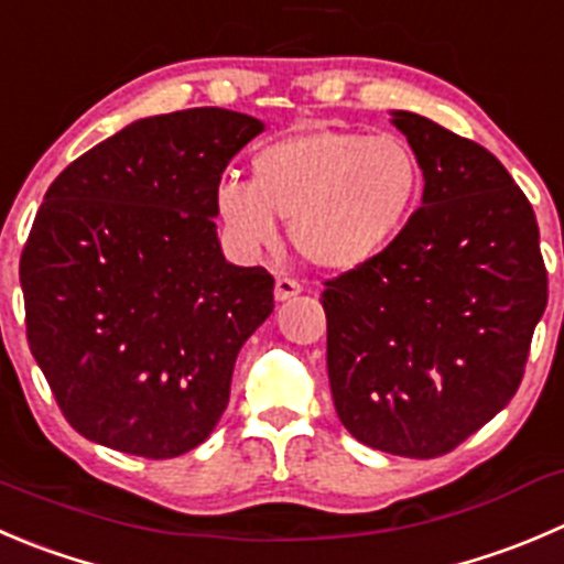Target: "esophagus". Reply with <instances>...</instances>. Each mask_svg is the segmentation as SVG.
<instances>
[{
  "label": "esophagus",
  "instance_id": "34e87169",
  "mask_svg": "<svg viewBox=\"0 0 564 564\" xmlns=\"http://www.w3.org/2000/svg\"><path fill=\"white\" fill-rule=\"evenodd\" d=\"M300 292H303V286H300L294 278H278V281H275V300H278V303H286V300L297 297Z\"/></svg>",
  "mask_w": 564,
  "mask_h": 564
}]
</instances>
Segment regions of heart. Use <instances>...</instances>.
<instances>
[{"label": "heart", "instance_id": "1", "mask_svg": "<svg viewBox=\"0 0 564 564\" xmlns=\"http://www.w3.org/2000/svg\"><path fill=\"white\" fill-rule=\"evenodd\" d=\"M421 165L397 134L314 129L253 156V176L223 178L215 209L245 253L278 245L289 223L294 248L319 270L349 272L386 253L413 220Z\"/></svg>", "mask_w": 564, "mask_h": 564}]
</instances>
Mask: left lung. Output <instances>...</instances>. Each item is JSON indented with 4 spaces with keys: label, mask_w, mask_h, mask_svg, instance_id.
<instances>
[{
    "label": "left lung",
    "mask_w": 564,
    "mask_h": 564,
    "mask_svg": "<svg viewBox=\"0 0 564 564\" xmlns=\"http://www.w3.org/2000/svg\"><path fill=\"white\" fill-rule=\"evenodd\" d=\"M391 123L419 156L421 209L327 281V377L352 438L427 460L516 397L549 275L532 204L488 149L404 109Z\"/></svg>",
    "instance_id": "obj_1"
}]
</instances>
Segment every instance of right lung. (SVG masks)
I'll use <instances>...</instances> for the list:
<instances>
[{"instance_id": "right-lung-1", "label": "right lung", "mask_w": 564, "mask_h": 564, "mask_svg": "<svg viewBox=\"0 0 564 564\" xmlns=\"http://www.w3.org/2000/svg\"><path fill=\"white\" fill-rule=\"evenodd\" d=\"M264 131L195 107L123 126L43 195L21 253L26 338L70 427L165 460L204 444L242 344L272 314L264 267L226 261L215 193Z\"/></svg>"}]
</instances>
